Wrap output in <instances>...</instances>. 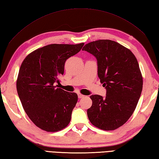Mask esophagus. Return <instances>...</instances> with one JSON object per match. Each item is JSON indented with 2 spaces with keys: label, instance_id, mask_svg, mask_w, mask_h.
Returning a JSON list of instances; mask_svg holds the SVG:
<instances>
[{
  "label": "esophagus",
  "instance_id": "esophagus-1",
  "mask_svg": "<svg viewBox=\"0 0 159 159\" xmlns=\"http://www.w3.org/2000/svg\"><path fill=\"white\" fill-rule=\"evenodd\" d=\"M83 97H84V95H82V94H81V93H79V94H78V98H83Z\"/></svg>",
  "mask_w": 159,
  "mask_h": 159
}]
</instances>
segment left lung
I'll list each match as a JSON object with an SVG mask.
<instances>
[{"instance_id": "left-lung-1", "label": "left lung", "mask_w": 159, "mask_h": 159, "mask_svg": "<svg viewBox=\"0 0 159 159\" xmlns=\"http://www.w3.org/2000/svg\"><path fill=\"white\" fill-rule=\"evenodd\" d=\"M83 50L98 61V75L107 95H92L87 115L93 125L105 131L115 130L129 119L143 89V76L135 55L114 41L102 39L86 44Z\"/></svg>"}]
</instances>
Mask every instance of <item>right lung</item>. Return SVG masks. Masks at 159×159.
<instances>
[{
  "label": "right lung",
  "mask_w": 159,
  "mask_h": 159,
  "mask_svg": "<svg viewBox=\"0 0 159 159\" xmlns=\"http://www.w3.org/2000/svg\"><path fill=\"white\" fill-rule=\"evenodd\" d=\"M84 45H48L30 53L20 65L18 95L29 118L41 129L56 132L70 123L78 97L55 84L59 83L66 59L79 52Z\"/></svg>",
  "instance_id": "1"
}]
</instances>
